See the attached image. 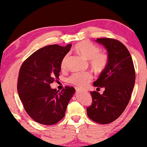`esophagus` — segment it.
Here are the masks:
<instances>
[{"label": "esophagus", "instance_id": "esophagus-1", "mask_svg": "<svg viewBox=\"0 0 147 147\" xmlns=\"http://www.w3.org/2000/svg\"><path fill=\"white\" fill-rule=\"evenodd\" d=\"M76 90H77V92H79V91H81L82 90H81L80 88H76Z\"/></svg>", "mask_w": 147, "mask_h": 147}]
</instances>
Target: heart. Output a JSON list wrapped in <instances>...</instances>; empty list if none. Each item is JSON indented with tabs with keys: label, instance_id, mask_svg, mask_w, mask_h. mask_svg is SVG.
Listing matches in <instances>:
<instances>
[{
	"label": "heart",
	"instance_id": "1",
	"mask_svg": "<svg viewBox=\"0 0 147 147\" xmlns=\"http://www.w3.org/2000/svg\"><path fill=\"white\" fill-rule=\"evenodd\" d=\"M75 51L86 59L89 60L91 68L96 72L105 70L109 63V56L104 52H99V47L88 41H83L77 43L75 47ZM69 55L63 57L61 63V68H65ZM92 75L90 72H75L68 78V82L79 87H84L90 82Z\"/></svg>",
	"mask_w": 147,
	"mask_h": 147
}]
</instances>
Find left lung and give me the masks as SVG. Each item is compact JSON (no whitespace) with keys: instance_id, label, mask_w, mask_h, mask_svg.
<instances>
[{"instance_id":"left-lung-1","label":"left lung","mask_w":147,"mask_h":147,"mask_svg":"<svg viewBox=\"0 0 147 147\" xmlns=\"http://www.w3.org/2000/svg\"><path fill=\"white\" fill-rule=\"evenodd\" d=\"M95 41L106 48L109 63L93 85L104 87L105 90L102 95L90 92L92 104L86 111L94 122L106 124L117 119L125 110L135 85L136 72L130 52L120 41L109 38Z\"/></svg>"}]
</instances>
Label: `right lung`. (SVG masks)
Segmentation results:
<instances>
[{
  "instance_id": "add662e5",
  "label": "right lung",
  "mask_w": 147,
  "mask_h": 147,
  "mask_svg": "<svg viewBox=\"0 0 147 147\" xmlns=\"http://www.w3.org/2000/svg\"><path fill=\"white\" fill-rule=\"evenodd\" d=\"M71 47V44L43 47L22 64L18 79V96L27 113L39 124L52 125L59 122L75 94L73 87L66 86L59 92L50 86L59 79L61 61Z\"/></svg>"
}]
</instances>
